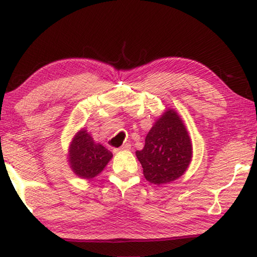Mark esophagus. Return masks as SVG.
<instances>
[{"label": "esophagus", "instance_id": "1", "mask_svg": "<svg viewBox=\"0 0 257 257\" xmlns=\"http://www.w3.org/2000/svg\"><path fill=\"white\" fill-rule=\"evenodd\" d=\"M130 146H132V145L128 144V143H127V144L122 145L121 147H119V149H114V150H113V152H114V153H118V152H120V151H129Z\"/></svg>", "mask_w": 257, "mask_h": 257}]
</instances>
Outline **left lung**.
I'll list each match as a JSON object with an SVG mask.
<instances>
[{
    "instance_id": "obj_1",
    "label": "left lung",
    "mask_w": 257,
    "mask_h": 257,
    "mask_svg": "<svg viewBox=\"0 0 257 257\" xmlns=\"http://www.w3.org/2000/svg\"><path fill=\"white\" fill-rule=\"evenodd\" d=\"M147 181L154 185L171 182L184 175L193 158V146L184 122L173 108L156 120L136 152Z\"/></svg>"
}]
</instances>
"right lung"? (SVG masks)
<instances>
[{"mask_svg": "<svg viewBox=\"0 0 257 257\" xmlns=\"http://www.w3.org/2000/svg\"><path fill=\"white\" fill-rule=\"evenodd\" d=\"M112 153L103 145L94 142L87 130L81 129L69 146L68 162L71 170L82 179H93L103 171Z\"/></svg>", "mask_w": 257, "mask_h": 257, "instance_id": "right-lung-1", "label": "right lung"}]
</instances>
